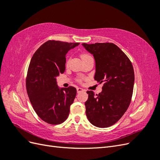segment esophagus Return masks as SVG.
I'll use <instances>...</instances> for the list:
<instances>
[{
    "label": "esophagus",
    "instance_id": "esophagus-1",
    "mask_svg": "<svg viewBox=\"0 0 160 160\" xmlns=\"http://www.w3.org/2000/svg\"><path fill=\"white\" fill-rule=\"evenodd\" d=\"M77 93H80V92H82L84 90L82 89V88H77Z\"/></svg>",
    "mask_w": 160,
    "mask_h": 160
}]
</instances>
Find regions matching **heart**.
Segmentation results:
<instances>
[{"label": "heart", "instance_id": "b5f03b06", "mask_svg": "<svg viewBox=\"0 0 160 160\" xmlns=\"http://www.w3.org/2000/svg\"><path fill=\"white\" fill-rule=\"evenodd\" d=\"M91 57V56H90L89 54H88V53H83V54L81 55V58L82 60H83V61H85V59H88V58H89V57ZM68 61H67V64L68 63ZM82 79H83V77H79V78L77 79V81H78L79 82H81V81H82Z\"/></svg>", "mask_w": 160, "mask_h": 160}]
</instances>
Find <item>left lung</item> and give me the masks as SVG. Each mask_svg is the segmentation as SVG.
I'll list each match as a JSON object with an SVG mask.
<instances>
[{
    "mask_svg": "<svg viewBox=\"0 0 160 160\" xmlns=\"http://www.w3.org/2000/svg\"><path fill=\"white\" fill-rule=\"evenodd\" d=\"M82 45L95 60V80L104 83L98 95L87 91V118L96 127L108 128L118 122L129 108L135 79L133 67L128 56L113 43Z\"/></svg>",
    "mask_w": 160,
    "mask_h": 160,
    "instance_id": "8db88e82",
    "label": "left lung"
}]
</instances>
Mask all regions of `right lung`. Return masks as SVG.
I'll return each instance as SVG.
<instances>
[{
	"mask_svg": "<svg viewBox=\"0 0 160 160\" xmlns=\"http://www.w3.org/2000/svg\"><path fill=\"white\" fill-rule=\"evenodd\" d=\"M79 45L49 40L32 57L26 79L27 94L37 115L47 123L61 124L68 118L77 90L72 86L59 89L56 77L65 72L67 52Z\"/></svg>",
	"mask_w": 160,
	"mask_h": 160,
	"instance_id": "obj_1",
	"label": "right lung"
}]
</instances>
